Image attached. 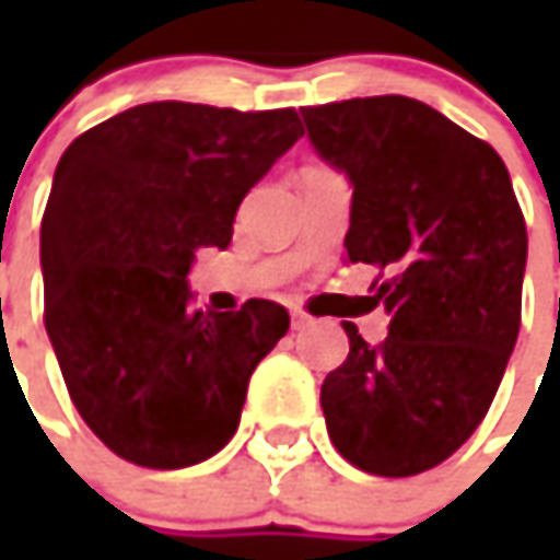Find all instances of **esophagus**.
I'll use <instances>...</instances> for the list:
<instances>
[{
  "instance_id": "esophagus-1",
  "label": "esophagus",
  "mask_w": 560,
  "mask_h": 560,
  "mask_svg": "<svg viewBox=\"0 0 560 560\" xmlns=\"http://www.w3.org/2000/svg\"><path fill=\"white\" fill-rule=\"evenodd\" d=\"M305 327H312V320L302 312H292V330H305Z\"/></svg>"
}]
</instances>
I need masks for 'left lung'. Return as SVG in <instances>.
<instances>
[{
    "label": "left lung",
    "mask_w": 560,
    "mask_h": 560,
    "mask_svg": "<svg viewBox=\"0 0 560 560\" xmlns=\"http://www.w3.org/2000/svg\"><path fill=\"white\" fill-rule=\"evenodd\" d=\"M317 155L352 184L349 261L386 273L389 336L355 324L320 408L336 452L376 477H415L486 418L521 330L527 224L489 142L408 96L302 108Z\"/></svg>",
    "instance_id": "1"
}]
</instances>
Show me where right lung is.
Here are the masks:
<instances>
[{"label": "right lung", "mask_w": 560, "mask_h": 560, "mask_svg": "<svg viewBox=\"0 0 560 560\" xmlns=\"http://www.w3.org/2000/svg\"><path fill=\"white\" fill-rule=\"evenodd\" d=\"M299 137L292 108L145 102L65 149L39 230L46 334L80 418L124 462L177 470L236 433L290 314L192 308L186 273L196 248L230 246L240 202Z\"/></svg>", "instance_id": "obj_1"}]
</instances>
